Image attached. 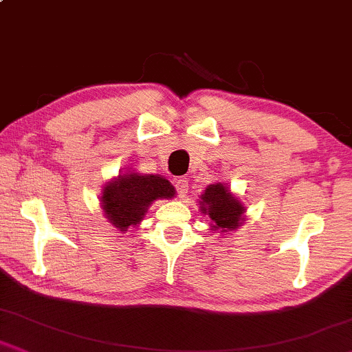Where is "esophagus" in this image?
I'll list each match as a JSON object with an SVG mask.
<instances>
[{
  "instance_id": "esophagus-1",
  "label": "esophagus",
  "mask_w": 352,
  "mask_h": 352,
  "mask_svg": "<svg viewBox=\"0 0 352 352\" xmlns=\"http://www.w3.org/2000/svg\"><path fill=\"white\" fill-rule=\"evenodd\" d=\"M175 188H177V193H179V197L180 198H185L186 193H188V180L184 179V177L177 179Z\"/></svg>"
}]
</instances>
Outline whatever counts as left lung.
<instances>
[{
  "label": "left lung",
  "instance_id": "left-lung-1",
  "mask_svg": "<svg viewBox=\"0 0 352 352\" xmlns=\"http://www.w3.org/2000/svg\"><path fill=\"white\" fill-rule=\"evenodd\" d=\"M201 212L211 219V230L232 232L242 226L245 219V206L235 195L230 193L228 185L212 184L201 195Z\"/></svg>",
  "mask_w": 352,
  "mask_h": 352
}]
</instances>
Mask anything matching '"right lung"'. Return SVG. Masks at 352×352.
I'll use <instances>...</instances> for the list:
<instances>
[{
	"label": "right lung",
	"instance_id": "right-lung-1",
	"mask_svg": "<svg viewBox=\"0 0 352 352\" xmlns=\"http://www.w3.org/2000/svg\"><path fill=\"white\" fill-rule=\"evenodd\" d=\"M173 195L175 188L164 177L130 172L118 175L104 186L100 204L109 222L124 232L140 224L153 201L172 198Z\"/></svg>",
	"mask_w": 352,
	"mask_h": 352
}]
</instances>
